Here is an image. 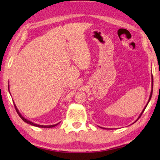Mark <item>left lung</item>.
Segmentation results:
<instances>
[{"label": "left lung", "mask_w": 160, "mask_h": 160, "mask_svg": "<svg viewBox=\"0 0 160 160\" xmlns=\"http://www.w3.org/2000/svg\"><path fill=\"white\" fill-rule=\"evenodd\" d=\"M152 90H153V77H152V90H151V92H150V97H149V99H148V103H147V104L145 105V107H144V109H142V112L140 113V116H138V118L136 120H135V121H134V123H135L136 122V121L138 120V118L140 117V116H141V115L142 114V113H143V112H144L145 111V109H146V107H147V106H148V103L150 102V99H151V97H152ZM99 127H100V126H99ZM100 128H104V129H112V128H104V127H100Z\"/></svg>", "instance_id": "left-lung-1"}]
</instances>
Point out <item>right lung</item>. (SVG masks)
Listing matches in <instances>:
<instances>
[{
    "mask_svg": "<svg viewBox=\"0 0 160 160\" xmlns=\"http://www.w3.org/2000/svg\"><path fill=\"white\" fill-rule=\"evenodd\" d=\"M10 90L9 89V82H8V90ZM13 103H14V105H15V109H16V112H18V115H19V116H20V117L22 119V120L25 121V122H26L27 123H28V124H30V125H32V126H36V127H39V128H53V127H55L56 126H57L58 124L59 123H56V124H54V125H49V126H44V125H39V124H37V123H33L32 122V121H29V120H28V119H27V118H25V117H24V116L21 114V113L19 112V110H18V109L17 108V107H16V105H15V102H13Z\"/></svg>",
    "mask_w": 160,
    "mask_h": 160,
    "instance_id": "add662e5",
    "label": "right lung"
}]
</instances>
